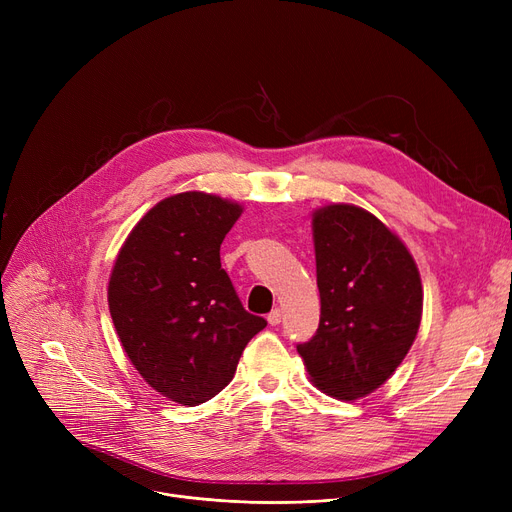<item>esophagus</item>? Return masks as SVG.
<instances>
[{
	"label": "esophagus",
	"mask_w": 512,
	"mask_h": 512,
	"mask_svg": "<svg viewBox=\"0 0 512 512\" xmlns=\"http://www.w3.org/2000/svg\"><path fill=\"white\" fill-rule=\"evenodd\" d=\"M267 321H270V326H278L282 321V311L280 309L270 311V315H267Z\"/></svg>",
	"instance_id": "obj_1"
}]
</instances>
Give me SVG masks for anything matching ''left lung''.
Segmentation results:
<instances>
[{
	"instance_id": "8db88e82",
	"label": "left lung",
	"mask_w": 512,
	"mask_h": 512,
	"mask_svg": "<svg viewBox=\"0 0 512 512\" xmlns=\"http://www.w3.org/2000/svg\"><path fill=\"white\" fill-rule=\"evenodd\" d=\"M311 226L321 315L297 351L321 392L355 400L378 390L411 351L421 276L405 242L363 207H319Z\"/></svg>"
}]
</instances>
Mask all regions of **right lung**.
I'll use <instances>...</instances> for the list:
<instances>
[{
	"label": "right lung",
	"mask_w": 512,
	"mask_h": 512,
	"mask_svg": "<svg viewBox=\"0 0 512 512\" xmlns=\"http://www.w3.org/2000/svg\"><path fill=\"white\" fill-rule=\"evenodd\" d=\"M240 213V203L201 191L166 197L130 230L112 267L107 303L126 357L184 407L222 392L267 326L242 307L220 263Z\"/></svg>",
	"instance_id": "right-lung-1"
}]
</instances>
